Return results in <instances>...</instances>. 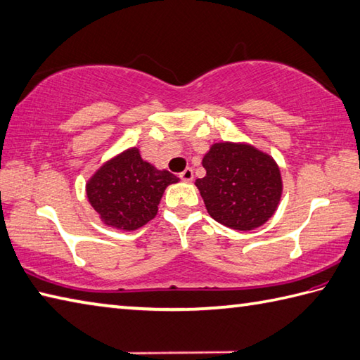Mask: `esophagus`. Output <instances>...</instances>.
<instances>
[{
	"mask_svg": "<svg viewBox=\"0 0 360 360\" xmlns=\"http://www.w3.org/2000/svg\"><path fill=\"white\" fill-rule=\"evenodd\" d=\"M179 177L183 180V181H191L193 179H194V172H193V169L191 167H188V169H185V171H183Z\"/></svg>",
	"mask_w": 360,
	"mask_h": 360,
	"instance_id": "esophagus-1",
	"label": "esophagus"
}]
</instances>
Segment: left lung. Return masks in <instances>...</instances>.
<instances>
[{
  "label": "left lung",
  "instance_id": "1",
  "mask_svg": "<svg viewBox=\"0 0 360 360\" xmlns=\"http://www.w3.org/2000/svg\"><path fill=\"white\" fill-rule=\"evenodd\" d=\"M207 175L195 180L214 221L240 232L263 226L282 198L273 157L244 142H216L202 160Z\"/></svg>",
  "mask_w": 360,
  "mask_h": 360
}]
</instances>
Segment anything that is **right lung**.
I'll list each match as a JSON object with an SVG mask.
<instances>
[{
	"label": "right lung",
	"mask_w": 360,
	"mask_h": 360,
	"mask_svg": "<svg viewBox=\"0 0 360 360\" xmlns=\"http://www.w3.org/2000/svg\"><path fill=\"white\" fill-rule=\"evenodd\" d=\"M179 180L142 160L133 147L100 166L86 183V194L103 224L128 232L157 216L165 189Z\"/></svg>",
	"instance_id": "obj_1"
}]
</instances>
